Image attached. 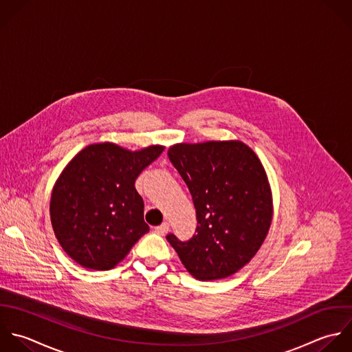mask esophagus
Wrapping results in <instances>:
<instances>
[{"label":"esophagus","instance_id":"esophagus-1","mask_svg":"<svg viewBox=\"0 0 352 352\" xmlns=\"http://www.w3.org/2000/svg\"><path fill=\"white\" fill-rule=\"evenodd\" d=\"M168 230H170V225H168L167 222H164V223H162V225H159V226L155 228V232H156L157 234H160V236L167 234Z\"/></svg>","mask_w":352,"mask_h":352}]
</instances>
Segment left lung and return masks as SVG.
Returning a JSON list of instances; mask_svg holds the SVG:
<instances>
[{
	"mask_svg": "<svg viewBox=\"0 0 352 352\" xmlns=\"http://www.w3.org/2000/svg\"><path fill=\"white\" fill-rule=\"evenodd\" d=\"M196 208V234L166 236L197 280L229 277L261 248L273 215L272 192L255 152L240 141L177 144L167 153Z\"/></svg>",
	"mask_w": 352,
	"mask_h": 352,
	"instance_id": "1",
	"label": "left lung"
}]
</instances>
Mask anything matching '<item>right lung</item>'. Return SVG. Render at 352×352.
I'll list each match as a JSON object with an SVG mask.
<instances>
[{
    "instance_id": "1",
    "label": "right lung",
    "mask_w": 352,
    "mask_h": 352,
    "mask_svg": "<svg viewBox=\"0 0 352 352\" xmlns=\"http://www.w3.org/2000/svg\"><path fill=\"white\" fill-rule=\"evenodd\" d=\"M104 142L82 149L63 170L50 199L56 239L67 255L91 270H109L149 232L135 179L163 152Z\"/></svg>"
}]
</instances>
